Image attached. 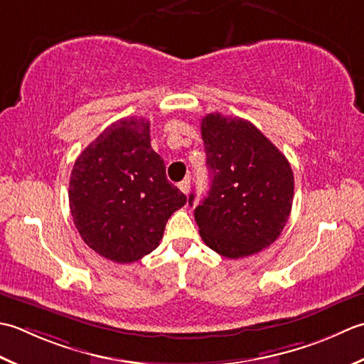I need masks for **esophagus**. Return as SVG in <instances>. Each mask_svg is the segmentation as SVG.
<instances>
[{
	"mask_svg": "<svg viewBox=\"0 0 364 364\" xmlns=\"http://www.w3.org/2000/svg\"><path fill=\"white\" fill-rule=\"evenodd\" d=\"M179 188H181V191L183 193V195H188V191H190V181H188V179L182 181V182L179 183Z\"/></svg>",
	"mask_w": 364,
	"mask_h": 364,
	"instance_id": "obj_1",
	"label": "esophagus"
}]
</instances>
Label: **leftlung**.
Segmentation results:
<instances>
[{
	"mask_svg": "<svg viewBox=\"0 0 364 364\" xmlns=\"http://www.w3.org/2000/svg\"><path fill=\"white\" fill-rule=\"evenodd\" d=\"M201 135L212 176L207 198L195 209L201 239L229 259L259 253L287 223L292 168L278 147L242 117L207 114ZM193 199L191 193V205Z\"/></svg>",
	"mask_w": 364,
	"mask_h": 364,
	"instance_id": "8db88e82",
	"label": "left lung"
}]
</instances>
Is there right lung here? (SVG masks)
<instances>
[{
	"label": "right lung",
	"instance_id": "1",
	"mask_svg": "<svg viewBox=\"0 0 364 364\" xmlns=\"http://www.w3.org/2000/svg\"><path fill=\"white\" fill-rule=\"evenodd\" d=\"M151 124L125 117L78 155L69 204L81 239L113 262H136L159 247L166 221L187 196L166 179L151 147Z\"/></svg>",
	"mask_w": 364,
	"mask_h": 364
}]
</instances>
